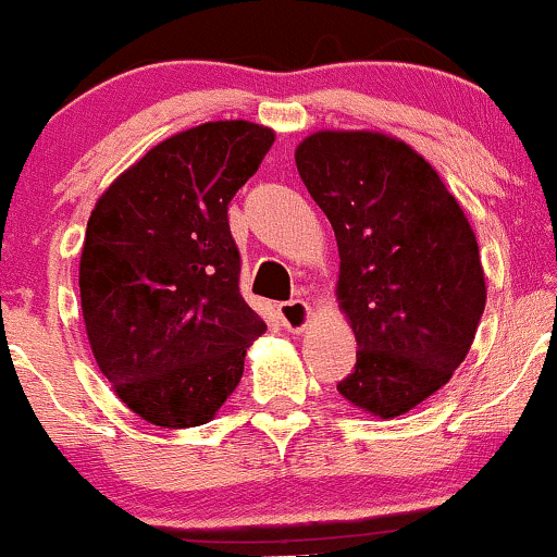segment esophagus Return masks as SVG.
<instances>
[{
  "label": "esophagus",
  "mask_w": 557,
  "mask_h": 557,
  "mask_svg": "<svg viewBox=\"0 0 557 557\" xmlns=\"http://www.w3.org/2000/svg\"><path fill=\"white\" fill-rule=\"evenodd\" d=\"M280 319H283L285 330L298 334L308 326V319H311V308H308L306 300H287V304H280Z\"/></svg>",
  "instance_id": "esophagus-1"
}]
</instances>
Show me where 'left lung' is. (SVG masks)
<instances>
[{"label":"left lung","instance_id":"8db88e82","mask_svg":"<svg viewBox=\"0 0 557 557\" xmlns=\"http://www.w3.org/2000/svg\"><path fill=\"white\" fill-rule=\"evenodd\" d=\"M296 165L337 238L358 343L337 392L379 418L410 412L461 366L485 311L472 227L431 163L386 134L317 132Z\"/></svg>","mask_w":557,"mask_h":557}]
</instances>
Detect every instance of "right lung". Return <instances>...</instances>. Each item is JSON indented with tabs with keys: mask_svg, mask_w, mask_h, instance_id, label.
Returning a JSON list of instances; mask_svg holds the SVG:
<instances>
[{
	"mask_svg": "<svg viewBox=\"0 0 557 557\" xmlns=\"http://www.w3.org/2000/svg\"><path fill=\"white\" fill-rule=\"evenodd\" d=\"M274 143L251 122L173 134L124 171L87 220L79 300L119 399L160 428L205 425L267 324L238 290L227 205Z\"/></svg>",
	"mask_w": 557,
	"mask_h": 557,
	"instance_id": "add662e5",
	"label": "right lung"
}]
</instances>
